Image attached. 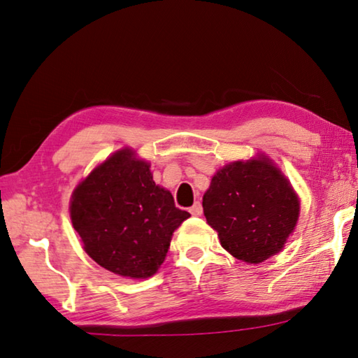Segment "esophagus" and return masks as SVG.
I'll use <instances>...</instances> for the list:
<instances>
[{
    "label": "esophagus",
    "instance_id": "34e87169",
    "mask_svg": "<svg viewBox=\"0 0 358 358\" xmlns=\"http://www.w3.org/2000/svg\"><path fill=\"white\" fill-rule=\"evenodd\" d=\"M189 213L192 214V216H201V213H203V208H201V203L200 201H196L191 208H189Z\"/></svg>",
    "mask_w": 358,
    "mask_h": 358
}]
</instances>
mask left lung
I'll return each instance as SVG.
<instances>
[{"label": "left lung", "instance_id": "1", "mask_svg": "<svg viewBox=\"0 0 358 358\" xmlns=\"http://www.w3.org/2000/svg\"><path fill=\"white\" fill-rule=\"evenodd\" d=\"M297 194L272 161H235L219 169L203 196L206 222L227 252L262 263L283 249L299 219Z\"/></svg>", "mask_w": 358, "mask_h": 358}]
</instances>
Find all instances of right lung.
<instances>
[{"instance_id": "obj_1", "label": "right lung", "mask_w": 358, "mask_h": 358, "mask_svg": "<svg viewBox=\"0 0 358 358\" xmlns=\"http://www.w3.org/2000/svg\"><path fill=\"white\" fill-rule=\"evenodd\" d=\"M187 211L153 181L150 164L129 148L115 152L71 194L70 217L87 255L129 278L152 277Z\"/></svg>"}]
</instances>
